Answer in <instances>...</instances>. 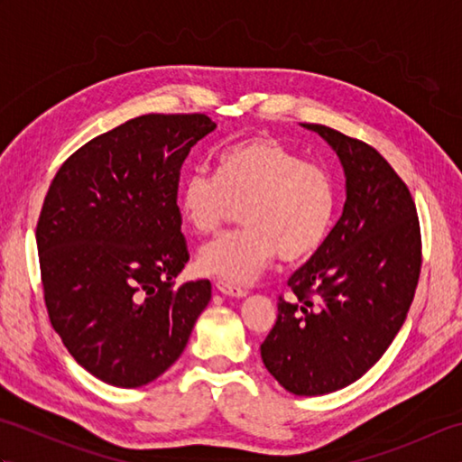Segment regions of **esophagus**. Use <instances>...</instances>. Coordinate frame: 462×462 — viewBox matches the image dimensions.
Returning <instances> with one entry per match:
<instances>
[{
	"label": "esophagus",
	"mask_w": 462,
	"mask_h": 462,
	"mask_svg": "<svg viewBox=\"0 0 462 462\" xmlns=\"http://www.w3.org/2000/svg\"><path fill=\"white\" fill-rule=\"evenodd\" d=\"M214 286L220 293H224V296H230V298H244V296H246V290H242L240 286H236V283L218 280L214 283Z\"/></svg>",
	"instance_id": "esophagus-1"
}]
</instances>
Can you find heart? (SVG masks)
<instances>
[{
	"mask_svg": "<svg viewBox=\"0 0 462 462\" xmlns=\"http://www.w3.org/2000/svg\"><path fill=\"white\" fill-rule=\"evenodd\" d=\"M242 206V230L202 246L196 268L230 283L252 282L278 256L296 263L326 244L336 222L337 184L329 169L270 134L232 143L216 156V176L194 171L179 190L186 226L206 236Z\"/></svg>",
	"mask_w": 462,
	"mask_h": 462,
	"instance_id": "heart-1",
	"label": "heart"
}]
</instances>
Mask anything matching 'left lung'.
<instances>
[{
	"label": "left lung",
	"instance_id": "obj_1",
	"mask_svg": "<svg viewBox=\"0 0 462 462\" xmlns=\"http://www.w3.org/2000/svg\"><path fill=\"white\" fill-rule=\"evenodd\" d=\"M346 171L343 214L318 254L291 273V298L260 346L293 395H326L367 373L395 339L420 273V226L407 184L377 149L326 125Z\"/></svg>",
	"mask_w": 462,
	"mask_h": 462
}]
</instances>
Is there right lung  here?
I'll return each instance as SVG.
<instances>
[{
	"instance_id": "obj_1",
	"label": "right lung",
	"mask_w": 462,
	"mask_h": 462,
	"mask_svg": "<svg viewBox=\"0 0 462 462\" xmlns=\"http://www.w3.org/2000/svg\"><path fill=\"white\" fill-rule=\"evenodd\" d=\"M214 129L202 113L136 116L75 151L49 186L35 230L49 321L109 385L162 375L208 306V280H172L190 258L180 169Z\"/></svg>"
}]
</instances>
